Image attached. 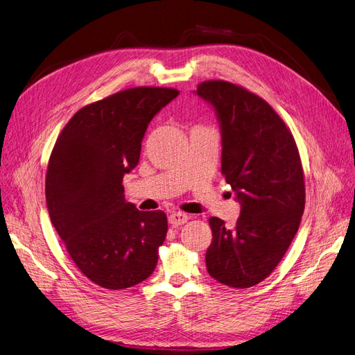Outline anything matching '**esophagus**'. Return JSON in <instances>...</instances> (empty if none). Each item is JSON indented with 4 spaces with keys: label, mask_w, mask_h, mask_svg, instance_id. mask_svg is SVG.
Masks as SVG:
<instances>
[{
    "label": "esophagus",
    "mask_w": 355,
    "mask_h": 355,
    "mask_svg": "<svg viewBox=\"0 0 355 355\" xmlns=\"http://www.w3.org/2000/svg\"><path fill=\"white\" fill-rule=\"evenodd\" d=\"M189 221V215L184 212H173L169 215V224L173 225H181V224H186Z\"/></svg>",
    "instance_id": "obj_1"
}]
</instances>
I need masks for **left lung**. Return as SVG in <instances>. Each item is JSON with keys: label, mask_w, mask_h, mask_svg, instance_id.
Listing matches in <instances>:
<instances>
[{"label": "left lung", "mask_w": 355, "mask_h": 355, "mask_svg": "<svg viewBox=\"0 0 355 355\" xmlns=\"http://www.w3.org/2000/svg\"><path fill=\"white\" fill-rule=\"evenodd\" d=\"M198 96L221 122V174L236 191L234 228L211 216L207 268L216 282L246 289L267 279L298 232L305 181L298 146L268 103L242 85L203 81Z\"/></svg>", "instance_id": "8db88e82"}]
</instances>
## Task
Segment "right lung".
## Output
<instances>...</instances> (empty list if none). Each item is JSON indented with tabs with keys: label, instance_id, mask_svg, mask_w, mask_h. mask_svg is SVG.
Wrapping results in <instances>:
<instances>
[{
	"label": "right lung",
	"instance_id": "add662e5",
	"mask_svg": "<svg viewBox=\"0 0 355 355\" xmlns=\"http://www.w3.org/2000/svg\"><path fill=\"white\" fill-rule=\"evenodd\" d=\"M178 89L135 87L79 109L50 155L45 199L51 224L87 279L121 291L153 272L168 232L162 211L125 202L122 180L139 164L147 125Z\"/></svg>",
	"mask_w": 355,
	"mask_h": 355
}]
</instances>
